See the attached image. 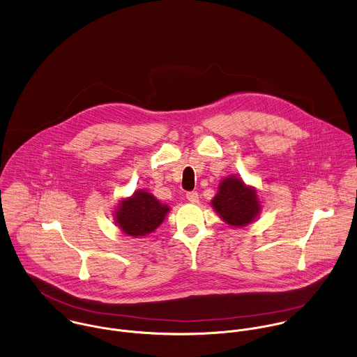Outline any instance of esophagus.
<instances>
[{"label": "esophagus", "mask_w": 357, "mask_h": 357, "mask_svg": "<svg viewBox=\"0 0 357 357\" xmlns=\"http://www.w3.org/2000/svg\"><path fill=\"white\" fill-rule=\"evenodd\" d=\"M186 199H188L190 203H197V200H199V193H197V192H188V193H186Z\"/></svg>", "instance_id": "1"}]
</instances>
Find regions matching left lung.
<instances>
[{
    "instance_id": "8db88e82",
    "label": "left lung",
    "mask_w": 357,
    "mask_h": 357,
    "mask_svg": "<svg viewBox=\"0 0 357 357\" xmlns=\"http://www.w3.org/2000/svg\"><path fill=\"white\" fill-rule=\"evenodd\" d=\"M215 211L233 226H244L259 213L257 193L247 188L238 178H226L219 186V192L213 200Z\"/></svg>"
}]
</instances>
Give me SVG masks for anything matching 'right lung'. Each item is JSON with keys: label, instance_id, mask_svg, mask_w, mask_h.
Returning <instances> with one entry per match:
<instances>
[{"label": "right lung", "instance_id": "1", "mask_svg": "<svg viewBox=\"0 0 357 357\" xmlns=\"http://www.w3.org/2000/svg\"><path fill=\"white\" fill-rule=\"evenodd\" d=\"M167 211V206L160 204L150 193L141 192L123 202L117 211V223L128 236H146L161 225Z\"/></svg>", "mask_w": 357, "mask_h": 357}]
</instances>
